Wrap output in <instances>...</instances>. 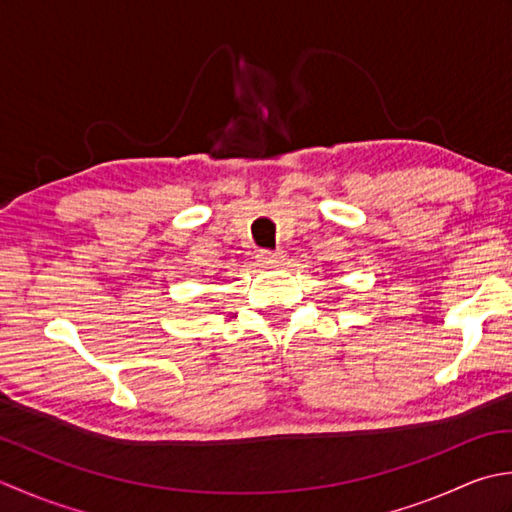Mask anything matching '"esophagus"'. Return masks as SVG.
<instances>
[{
  "mask_svg": "<svg viewBox=\"0 0 512 512\" xmlns=\"http://www.w3.org/2000/svg\"><path fill=\"white\" fill-rule=\"evenodd\" d=\"M256 258H258V265L260 267L271 269V267H280V263H283V260H285V254L283 252H267V249H260V252L256 254Z\"/></svg>",
  "mask_w": 512,
  "mask_h": 512,
  "instance_id": "obj_1",
  "label": "esophagus"
}]
</instances>
